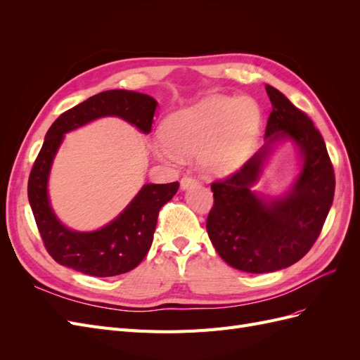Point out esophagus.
<instances>
[{
  "label": "esophagus",
  "instance_id": "1",
  "mask_svg": "<svg viewBox=\"0 0 360 360\" xmlns=\"http://www.w3.org/2000/svg\"><path fill=\"white\" fill-rule=\"evenodd\" d=\"M197 183H198L197 179H193V177H191V176H184V177L181 179V181H180V186H181L183 191H186V189L195 186V184H197Z\"/></svg>",
  "mask_w": 360,
  "mask_h": 360
}]
</instances>
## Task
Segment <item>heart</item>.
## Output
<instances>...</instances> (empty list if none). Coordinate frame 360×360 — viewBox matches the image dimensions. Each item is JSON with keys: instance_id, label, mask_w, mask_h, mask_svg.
I'll return each mask as SVG.
<instances>
[{"instance_id": "heart-1", "label": "heart", "mask_w": 360, "mask_h": 360, "mask_svg": "<svg viewBox=\"0 0 360 360\" xmlns=\"http://www.w3.org/2000/svg\"><path fill=\"white\" fill-rule=\"evenodd\" d=\"M259 126L261 110L255 101L210 94L168 115L153 150L158 159L171 165L197 153L205 174L230 176L252 156Z\"/></svg>"}]
</instances>
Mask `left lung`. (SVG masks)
Wrapping results in <instances>:
<instances>
[{
  "label": "left lung",
  "instance_id": "1",
  "mask_svg": "<svg viewBox=\"0 0 360 360\" xmlns=\"http://www.w3.org/2000/svg\"><path fill=\"white\" fill-rule=\"evenodd\" d=\"M271 112L266 144L240 171L212 184L214 204L207 233L226 264L248 274L285 269L307 255L332 207L335 174L324 139L311 118L275 86L266 85ZM297 146L301 171L288 191L266 198L252 191L276 146Z\"/></svg>",
  "mask_w": 360,
  "mask_h": 360
}]
</instances>
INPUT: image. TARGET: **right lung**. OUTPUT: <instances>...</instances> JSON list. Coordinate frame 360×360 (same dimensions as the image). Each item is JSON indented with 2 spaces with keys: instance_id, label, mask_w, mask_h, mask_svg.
I'll return each mask as SVG.
<instances>
[{
  "instance_id": "obj_1",
  "label": "right lung",
  "mask_w": 360,
  "mask_h": 360,
  "mask_svg": "<svg viewBox=\"0 0 360 360\" xmlns=\"http://www.w3.org/2000/svg\"><path fill=\"white\" fill-rule=\"evenodd\" d=\"M158 102L153 97L129 90H108L61 114L49 127L28 179V201L49 255L58 264L97 278L134 270L153 242L160 207L179 191V181L147 183L126 209L96 231H75L53 212L48 181L53 159L70 130L102 117H118L150 134Z\"/></svg>"
}]
</instances>
